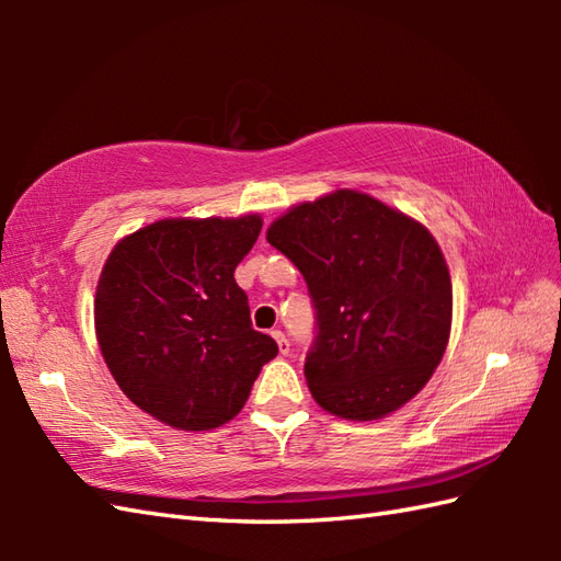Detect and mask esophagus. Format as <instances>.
I'll return each mask as SVG.
<instances>
[{
    "instance_id": "34e87169",
    "label": "esophagus",
    "mask_w": 561,
    "mask_h": 561,
    "mask_svg": "<svg viewBox=\"0 0 561 561\" xmlns=\"http://www.w3.org/2000/svg\"><path fill=\"white\" fill-rule=\"evenodd\" d=\"M270 335H272L274 340H277V344H279V352H282V354H289V340L284 337V332H282V330H272Z\"/></svg>"
}]
</instances>
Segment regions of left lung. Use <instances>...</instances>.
Returning a JSON list of instances; mask_svg holds the SVG:
<instances>
[{
  "label": "left lung",
  "instance_id": "8db88e82",
  "mask_svg": "<svg viewBox=\"0 0 561 561\" xmlns=\"http://www.w3.org/2000/svg\"><path fill=\"white\" fill-rule=\"evenodd\" d=\"M267 243L308 284L318 335L304 374L325 412L383 420L444 359L453 287L424 224L359 190H335L274 219Z\"/></svg>",
  "mask_w": 561,
  "mask_h": 561
}]
</instances>
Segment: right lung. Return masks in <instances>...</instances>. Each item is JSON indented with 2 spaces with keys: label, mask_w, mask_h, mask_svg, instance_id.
Instances as JSON below:
<instances>
[{
  "label": "right lung",
  "mask_w": 561,
  "mask_h": 561,
  "mask_svg": "<svg viewBox=\"0 0 561 561\" xmlns=\"http://www.w3.org/2000/svg\"><path fill=\"white\" fill-rule=\"evenodd\" d=\"M262 229L236 219H159L115 243L93 320L105 364L153 420L209 432L243 410L277 342L250 325L233 272Z\"/></svg>",
  "instance_id": "right-lung-1"
}]
</instances>
